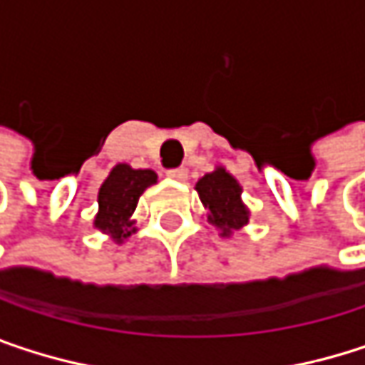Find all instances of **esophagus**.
I'll return each instance as SVG.
<instances>
[{
	"label": "esophagus",
	"mask_w": 365,
	"mask_h": 365,
	"mask_svg": "<svg viewBox=\"0 0 365 365\" xmlns=\"http://www.w3.org/2000/svg\"><path fill=\"white\" fill-rule=\"evenodd\" d=\"M167 178L178 180V182H185V180H187V169H185V167H180V169H169V171H167Z\"/></svg>",
	"instance_id": "34e87169"
}]
</instances>
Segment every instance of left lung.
<instances>
[{
    "label": "left lung",
    "mask_w": 365,
    "mask_h": 365,
    "mask_svg": "<svg viewBox=\"0 0 365 365\" xmlns=\"http://www.w3.org/2000/svg\"><path fill=\"white\" fill-rule=\"evenodd\" d=\"M196 192L207 209V222L220 237H232L250 222V209L243 202V187L226 167H215L196 182Z\"/></svg>",
    "instance_id": "8db88e82"
}]
</instances>
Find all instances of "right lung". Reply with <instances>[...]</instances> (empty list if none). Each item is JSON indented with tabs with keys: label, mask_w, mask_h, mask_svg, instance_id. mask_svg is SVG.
Listing matches in <instances>:
<instances>
[{
	"label": "right lung",
	"mask_w": 365,
	"mask_h": 365,
	"mask_svg": "<svg viewBox=\"0 0 365 365\" xmlns=\"http://www.w3.org/2000/svg\"><path fill=\"white\" fill-rule=\"evenodd\" d=\"M156 182L158 175L152 169H133L126 163H118L99 187V211L93 220V226L108 235L113 243L122 245L126 239H130V235L137 232L133 213L137 209L139 196Z\"/></svg>",
	"instance_id": "right-lung-1"
}]
</instances>
